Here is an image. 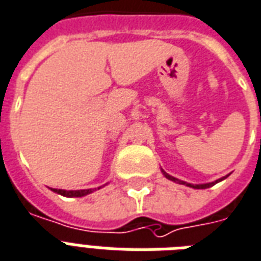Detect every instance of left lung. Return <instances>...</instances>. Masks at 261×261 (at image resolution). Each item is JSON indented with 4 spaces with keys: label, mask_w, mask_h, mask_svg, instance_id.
<instances>
[{
    "label": "left lung",
    "mask_w": 261,
    "mask_h": 261,
    "mask_svg": "<svg viewBox=\"0 0 261 261\" xmlns=\"http://www.w3.org/2000/svg\"><path fill=\"white\" fill-rule=\"evenodd\" d=\"M162 172H163V175H164V176H166L167 179H170V180H172V182H175V183H179V185H186V186H189V187H193V189H209V187L214 186V185H216V183L221 182V180H224V179L226 178V176H228V175H226V176H224V178H221V179H217L216 182H212V183H205V185H191V183L183 182V180H179V179L174 178V176H171V175H168V174H167V172H164L163 170H162Z\"/></svg>",
    "instance_id": "1"
}]
</instances>
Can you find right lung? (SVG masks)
<instances>
[{"mask_svg": "<svg viewBox=\"0 0 261 261\" xmlns=\"http://www.w3.org/2000/svg\"><path fill=\"white\" fill-rule=\"evenodd\" d=\"M101 189V187H98V190ZM54 193H58L60 195H63V197H85L87 194H91L93 191H95L97 189H87V190H62V189H51Z\"/></svg>", "mask_w": 261, "mask_h": 261, "instance_id": "1", "label": "right lung"}]
</instances>
